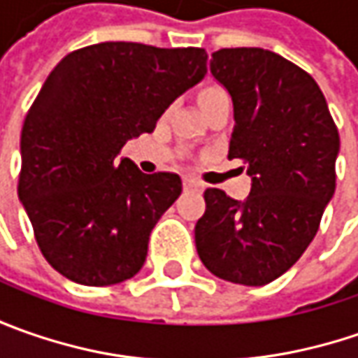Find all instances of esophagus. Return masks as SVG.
Here are the masks:
<instances>
[{
	"mask_svg": "<svg viewBox=\"0 0 358 358\" xmlns=\"http://www.w3.org/2000/svg\"><path fill=\"white\" fill-rule=\"evenodd\" d=\"M183 187H185V191H201V183L193 181V179H185Z\"/></svg>",
	"mask_w": 358,
	"mask_h": 358,
	"instance_id": "34e87169",
	"label": "esophagus"
}]
</instances>
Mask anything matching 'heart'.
Instances as JSON below:
<instances>
[{
    "label": "heart",
    "instance_id": "1",
    "mask_svg": "<svg viewBox=\"0 0 358 358\" xmlns=\"http://www.w3.org/2000/svg\"><path fill=\"white\" fill-rule=\"evenodd\" d=\"M225 99H229L227 91L217 87V85H209V87H205V90L199 91V105L203 109L219 103V101H225Z\"/></svg>",
    "mask_w": 358,
    "mask_h": 358
}]
</instances>
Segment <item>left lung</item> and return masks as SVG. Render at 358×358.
<instances>
[{"label":"left lung","mask_w":358,"mask_h":358,"mask_svg":"<svg viewBox=\"0 0 358 358\" xmlns=\"http://www.w3.org/2000/svg\"><path fill=\"white\" fill-rule=\"evenodd\" d=\"M211 76L233 99L229 159L245 161L251 193L207 189L195 225L201 263L215 277L261 287L287 273L319 231L335 195L338 131L317 81L261 48L219 49Z\"/></svg>","instance_id":"8db88e82"}]
</instances>
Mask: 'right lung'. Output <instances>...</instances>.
<instances>
[{"label": "right lung", "instance_id": "obj_1", "mask_svg": "<svg viewBox=\"0 0 358 358\" xmlns=\"http://www.w3.org/2000/svg\"><path fill=\"white\" fill-rule=\"evenodd\" d=\"M205 73V49L129 41L77 49L49 73L23 121L17 195L63 277L107 287L141 271L183 185L175 173L145 175L121 149Z\"/></svg>", "mask_w": 358, "mask_h": 358}]
</instances>
